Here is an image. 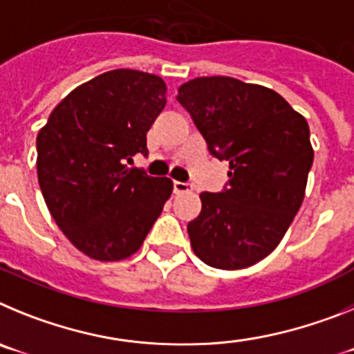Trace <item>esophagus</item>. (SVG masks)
Returning <instances> with one entry per match:
<instances>
[{"label":"esophagus","mask_w":354,"mask_h":354,"mask_svg":"<svg viewBox=\"0 0 354 354\" xmlns=\"http://www.w3.org/2000/svg\"><path fill=\"white\" fill-rule=\"evenodd\" d=\"M193 186L189 183H180V180H174V193H184L192 192Z\"/></svg>","instance_id":"1"}]
</instances>
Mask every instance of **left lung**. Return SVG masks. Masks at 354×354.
I'll return each instance as SVG.
<instances>
[{
	"mask_svg": "<svg viewBox=\"0 0 354 354\" xmlns=\"http://www.w3.org/2000/svg\"><path fill=\"white\" fill-rule=\"evenodd\" d=\"M177 101L228 162L227 187L200 193L202 211L187 223L193 252L218 270L257 264L301 207L314 161L308 124L274 90L228 76L187 81Z\"/></svg>",
	"mask_w": 354,
	"mask_h": 354,
	"instance_id": "obj_1",
	"label": "left lung"
}]
</instances>
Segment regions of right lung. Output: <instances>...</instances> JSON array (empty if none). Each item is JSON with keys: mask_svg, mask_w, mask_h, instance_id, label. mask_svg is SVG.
<instances>
[{"mask_svg": "<svg viewBox=\"0 0 354 354\" xmlns=\"http://www.w3.org/2000/svg\"><path fill=\"white\" fill-rule=\"evenodd\" d=\"M167 104L159 76L117 68L72 90L37 136V174L56 225L90 259L138 252L174 183L127 168Z\"/></svg>", "mask_w": 354, "mask_h": 354, "instance_id": "right-lung-1", "label": "right lung"}]
</instances>
